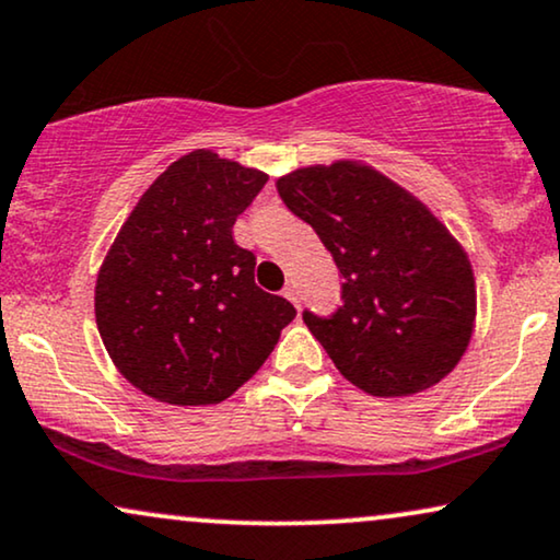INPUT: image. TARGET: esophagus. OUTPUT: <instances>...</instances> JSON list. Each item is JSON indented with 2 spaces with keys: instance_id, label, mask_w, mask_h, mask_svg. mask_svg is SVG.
<instances>
[{
  "instance_id": "34e87169",
  "label": "esophagus",
  "mask_w": 560,
  "mask_h": 560,
  "mask_svg": "<svg viewBox=\"0 0 560 560\" xmlns=\"http://www.w3.org/2000/svg\"><path fill=\"white\" fill-rule=\"evenodd\" d=\"M282 295H285L288 298V301L290 303H293V306L298 308V306H301V293H298V285H295V282H288V285H285V290H282Z\"/></svg>"
}]
</instances>
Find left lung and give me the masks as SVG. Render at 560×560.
I'll return each mask as SVG.
<instances>
[{
	"instance_id": "8db88e82",
	"label": "left lung",
	"mask_w": 560,
	"mask_h": 560,
	"mask_svg": "<svg viewBox=\"0 0 560 560\" xmlns=\"http://www.w3.org/2000/svg\"><path fill=\"white\" fill-rule=\"evenodd\" d=\"M342 275V306L303 322L347 381L373 396L442 381L470 342L476 280L468 254L404 187L354 162L278 179Z\"/></svg>"
}]
</instances>
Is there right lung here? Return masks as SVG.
I'll use <instances>...</instances> for the list:
<instances>
[{
    "mask_svg": "<svg viewBox=\"0 0 560 560\" xmlns=\"http://www.w3.org/2000/svg\"><path fill=\"white\" fill-rule=\"evenodd\" d=\"M267 183L259 170L198 149L141 195L107 252L94 316L115 368L164 404L229 398L262 368L293 303L254 282L257 257L236 218Z\"/></svg>",
    "mask_w": 560,
    "mask_h": 560,
    "instance_id": "add662e5",
    "label": "right lung"
}]
</instances>
